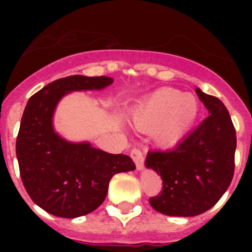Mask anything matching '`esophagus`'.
<instances>
[{"label":"esophagus","mask_w":252,"mask_h":252,"mask_svg":"<svg viewBox=\"0 0 252 252\" xmlns=\"http://www.w3.org/2000/svg\"><path fill=\"white\" fill-rule=\"evenodd\" d=\"M130 157L136 163V168H137V171H141L142 168H144V154L140 149H132L130 152Z\"/></svg>","instance_id":"34e87169"}]
</instances>
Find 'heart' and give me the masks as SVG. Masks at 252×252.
Listing matches in <instances>:
<instances>
[{
    "label": "heart",
    "mask_w": 252,
    "mask_h": 252,
    "mask_svg": "<svg viewBox=\"0 0 252 252\" xmlns=\"http://www.w3.org/2000/svg\"><path fill=\"white\" fill-rule=\"evenodd\" d=\"M199 99L189 93L158 89L130 110V120L142 132L152 130L158 146L170 148L182 140L199 116Z\"/></svg>",
    "instance_id": "b5f03b06"
}]
</instances>
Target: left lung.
Segmentation results:
<instances>
[{
    "instance_id": "obj_1",
    "label": "left lung",
    "mask_w": 252,
    "mask_h": 252,
    "mask_svg": "<svg viewBox=\"0 0 252 252\" xmlns=\"http://www.w3.org/2000/svg\"><path fill=\"white\" fill-rule=\"evenodd\" d=\"M208 118L172 149L149 152L145 166L161 175V195L150 199L166 216L192 217L215 205L234 174L237 136L229 111L221 100L196 87Z\"/></svg>"
}]
</instances>
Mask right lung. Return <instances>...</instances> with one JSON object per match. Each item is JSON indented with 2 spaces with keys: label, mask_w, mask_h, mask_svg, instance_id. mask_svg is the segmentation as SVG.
<instances>
[{
  "label": "right lung",
  "mask_w": 252,
  "mask_h": 252,
  "mask_svg": "<svg viewBox=\"0 0 252 252\" xmlns=\"http://www.w3.org/2000/svg\"><path fill=\"white\" fill-rule=\"evenodd\" d=\"M110 77L69 76L44 86L26 104L17 137V158L26 191L49 215L76 219L104 201L111 178L133 171L132 158L69 141L53 124L57 104L74 91L103 90Z\"/></svg>",
  "instance_id": "obj_1"
}]
</instances>
